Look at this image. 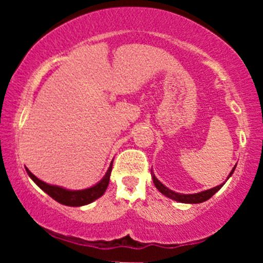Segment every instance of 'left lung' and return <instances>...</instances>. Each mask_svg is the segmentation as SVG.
<instances>
[{"mask_svg": "<svg viewBox=\"0 0 263 263\" xmlns=\"http://www.w3.org/2000/svg\"><path fill=\"white\" fill-rule=\"evenodd\" d=\"M235 168H236V165H235V167L232 168V171L230 172V174H229L228 179L232 176V173H234ZM152 179H153V183H155L156 188L158 189L159 192L162 193V194H164L165 197H168L170 199H173V200L179 201V203H185V204L204 203V201H206L208 199H210L211 197H213V195L215 194V193L218 192V190L221 189V186L224 185L226 180H228V179H226L225 182L222 183V184H220V185L214 186V188H211V189L204 190V192L195 193V194H182V193H176V192H173V190H171L170 188H167V186H165L164 184H162L158 179H157L155 174H153V172H152Z\"/></svg>", "mask_w": 263, "mask_h": 263, "instance_id": "8db88e82", "label": "left lung"}]
</instances>
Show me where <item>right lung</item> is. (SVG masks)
<instances>
[{"instance_id":"obj_1","label":"right lung","mask_w":263,"mask_h":263,"mask_svg":"<svg viewBox=\"0 0 263 263\" xmlns=\"http://www.w3.org/2000/svg\"><path fill=\"white\" fill-rule=\"evenodd\" d=\"M112 162H111L106 174H105L100 182L96 183L95 185L90 186V188L81 190H70L59 185H52V184H48L43 182V180L38 179L34 174H32V172L28 168H26V171L33 182L37 184L43 192L47 193L49 197H52L55 201H58V203L63 205H66V206H83V205L92 203L93 200L100 198L105 193V190L107 189L108 182H110L111 171H112Z\"/></svg>"}]
</instances>
